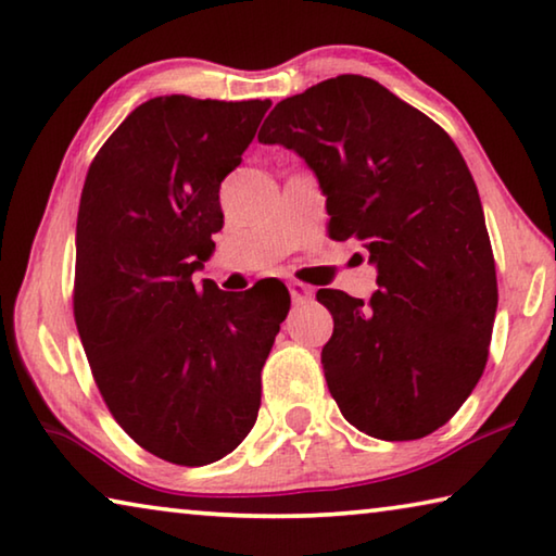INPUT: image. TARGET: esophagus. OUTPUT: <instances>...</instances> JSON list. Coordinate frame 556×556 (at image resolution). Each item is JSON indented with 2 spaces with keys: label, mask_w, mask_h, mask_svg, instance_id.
I'll return each mask as SVG.
<instances>
[{
  "label": "esophagus",
  "mask_w": 556,
  "mask_h": 556,
  "mask_svg": "<svg viewBox=\"0 0 556 556\" xmlns=\"http://www.w3.org/2000/svg\"><path fill=\"white\" fill-rule=\"evenodd\" d=\"M289 294H292L294 304H304V302H309V299H312L314 289L302 285V281H289Z\"/></svg>",
  "instance_id": "esophagus-1"
}]
</instances>
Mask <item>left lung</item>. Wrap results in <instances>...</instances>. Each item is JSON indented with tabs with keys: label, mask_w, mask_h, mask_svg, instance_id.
<instances>
[{
	"label": "left lung",
	"mask_w": 556,
	"mask_h": 556,
	"mask_svg": "<svg viewBox=\"0 0 556 556\" xmlns=\"http://www.w3.org/2000/svg\"><path fill=\"white\" fill-rule=\"evenodd\" d=\"M260 143L319 180L333 240L364 242L371 302L319 289L333 316L321 351L351 426L416 440L455 416L488 364L497 277L482 202L460 151L374 78L343 74L275 105Z\"/></svg>",
	"instance_id": "8db88e82"
}]
</instances>
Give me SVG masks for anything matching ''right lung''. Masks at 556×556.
Returning a JSON list of instances; mask_svg holds the SVG:
<instances>
[{
    "instance_id": "obj_1",
    "label": "right lung",
    "mask_w": 556,
    "mask_h": 556,
    "mask_svg": "<svg viewBox=\"0 0 556 556\" xmlns=\"http://www.w3.org/2000/svg\"><path fill=\"white\" fill-rule=\"evenodd\" d=\"M271 101L157 96L88 167L76 219L74 316L105 405L148 453L207 465L257 420L281 281L223 292L192 275L223 230L219 185Z\"/></svg>"
}]
</instances>
